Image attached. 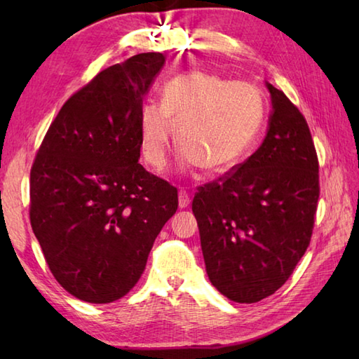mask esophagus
<instances>
[{"mask_svg": "<svg viewBox=\"0 0 359 359\" xmlns=\"http://www.w3.org/2000/svg\"><path fill=\"white\" fill-rule=\"evenodd\" d=\"M189 202H191V197H189V193H187L185 189H180L179 191V207L180 208H187Z\"/></svg>", "mask_w": 359, "mask_h": 359, "instance_id": "obj_1", "label": "esophagus"}]
</instances>
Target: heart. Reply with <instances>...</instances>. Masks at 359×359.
I'll return each mask as SVG.
<instances>
[{
	"label": "heart",
	"mask_w": 359,
	"mask_h": 359,
	"mask_svg": "<svg viewBox=\"0 0 359 359\" xmlns=\"http://www.w3.org/2000/svg\"><path fill=\"white\" fill-rule=\"evenodd\" d=\"M264 98L250 83L193 71L163 86L162 102H148L140 111L144 160L162 170L175 126L182 162L199 165L208 174L230 171L245 157L264 123Z\"/></svg>",
	"instance_id": "obj_1"
}]
</instances>
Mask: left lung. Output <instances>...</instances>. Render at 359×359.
I'll return each instance as SVG.
<instances>
[{"mask_svg":"<svg viewBox=\"0 0 359 359\" xmlns=\"http://www.w3.org/2000/svg\"><path fill=\"white\" fill-rule=\"evenodd\" d=\"M266 88L273 112L262 144L193 199L211 284L241 304L264 299L292 276L310 245L319 199L307 121L282 90Z\"/></svg>","mask_w":359,"mask_h":359,"instance_id":"1","label":"left lung"}]
</instances>
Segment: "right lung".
<instances>
[{
	"instance_id": "obj_1",
	"label": "right lung",
	"mask_w": 359,
	"mask_h": 359,
	"mask_svg": "<svg viewBox=\"0 0 359 359\" xmlns=\"http://www.w3.org/2000/svg\"><path fill=\"white\" fill-rule=\"evenodd\" d=\"M165 65L139 53L98 72L52 121L30 170V225L53 278L90 304L129 293L177 188L140 158L143 97Z\"/></svg>"
}]
</instances>
